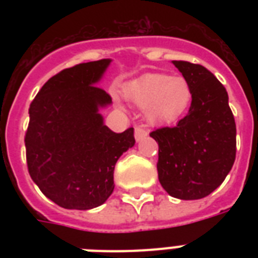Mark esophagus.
I'll return each instance as SVG.
<instances>
[{
    "label": "esophagus",
    "mask_w": 258,
    "mask_h": 258,
    "mask_svg": "<svg viewBox=\"0 0 258 258\" xmlns=\"http://www.w3.org/2000/svg\"><path fill=\"white\" fill-rule=\"evenodd\" d=\"M147 131H146L143 127H141V125H137L135 127V139L137 141H142V139H145L146 137H147Z\"/></svg>",
    "instance_id": "1"
}]
</instances>
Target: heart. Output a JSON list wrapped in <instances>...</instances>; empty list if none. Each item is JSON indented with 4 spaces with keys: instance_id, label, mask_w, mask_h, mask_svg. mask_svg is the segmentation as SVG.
Returning <instances> with one entry per match:
<instances>
[{
    "instance_id": "1",
    "label": "heart",
    "mask_w": 258,
    "mask_h": 258,
    "mask_svg": "<svg viewBox=\"0 0 258 258\" xmlns=\"http://www.w3.org/2000/svg\"><path fill=\"white\" fill-rule=\"evenodd\" d=\"M124 95L134 104L146 108L154 124L175 123L187 112L192 101V89L186 79L165 74H149L130 82Z\"/></svg>"
}]
</instances>
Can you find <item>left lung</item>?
<instances>
[{
	"label": "left lung",
	"mask_w": 258,
	"mask_h": 258,
	"mask_svg": "<svg viewBox=\"0 0 258 258\" xmlns=\"http://www.w3.org/2000/svg\"><path fill=\"white\" fill-rule=\"evenodd\" d=\"M192 89L188 113L174 127L150 133L157 141L158 178L170 196L201 200L225 180L236 161V121L228 92L200 64L172 61Z\"/></svg>",
	"instance_id": "1"
}]
</instances>
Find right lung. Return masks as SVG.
Wrapping results in <instances>:
<instances>
[{"instance_id": "obj_1", "label": "right lung", "mask_w": 258, "mask_h": 258, "mask_svg": "<svg viewBox=\"0 0 258 258\" xmlns=\"http://www.w3.org/2000/svg\"><path fill=\"white\" fill-rule=\"evenodd\" d=\"M111 60L67 68L38 91L29 107L25 133L30 178L54 204L88 210L113 191V169L135 145L134 128L116 134L97 111L112 99L95 86Z\"/></svg>"}]
</instances>
